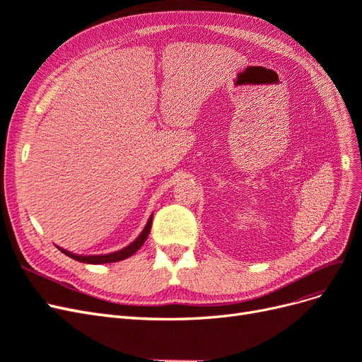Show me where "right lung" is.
<instances>
[{"mask_svg":"<svg viewBox=\"0 0 362 362\" xmlns=\"http://www.w3.org/2000/svg\"><path fill=\"white\" fill-rule=\"evenodd\" d=\"M152 216H154V214H151V217L148 218V222H146V225H145V228H144V231H141V233L139 234V237L134 240V242H131L128 246H125V247H122V249H119V250H116V252H112V254H104V255H78V254H74V252H69V250L63 249V247H60V246H57V247H59V250L63 252L64 255H68L69 258L76 259V261H80V262H87V264H107V262L122 261V259H125V258H129L131 255H134L136 252H137L141 246H144V243L146 242V238H148V235H149V233H151Z\"/></svg>","mask_w":362,"mask_h":362,"instance_id":"1","label":"right lung"}]
</instances>
